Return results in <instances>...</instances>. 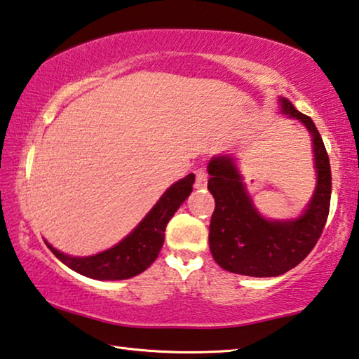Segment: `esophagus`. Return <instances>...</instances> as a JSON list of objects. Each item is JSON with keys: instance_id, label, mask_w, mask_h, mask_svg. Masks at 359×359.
<instances>
[{"instance_id": "1", "label": "esophagus", "mask_w": 359, "mask_h": 359, "mask_svg": "<svg viewBox=\"0 0 359 359\" xmlns=\"http://www.w3.org/2000/svg\"><path fill=\"white\" fill-rule=\"evenodd\" d=\"M196 180H195V187L196 189H205L208 184V174L205 169H196Z\"/></svg>"}]
</instances>
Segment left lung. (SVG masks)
<instances>
[{
	"label": "left lung",
	"instance_id": "1",
	"mask_svg": "<svg viewBox=\"0 0 359 359\" xmlns=\"http://www.w3.org/2000/svg\"><path fill=\"white\" fill-rule=\"evenodd\" d=\"M283 114L303 122L313 137L318 185L304 212L293 221H267L256 211L245 190L242 175L231 156L212 158L208 165V190L216 201L210 224V250L216 263L229 272L251 277L285 274L309 255L318 243L329 216L332 174L311 117L280 98Z\"/></svg>",
	"mask_w": 359,
	"mask_h": 359
}]
</instances>
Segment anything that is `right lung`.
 <instances>
[{"label":"right lung","mask_w":359,"mask_h":359,"mask_svg":"<svg viewBox=\"0 0 359 359\" xmlns=\"http://www.w3.org/2000/svg\"><path fill=\"white\" fill-rule=\"evenodd\" d=\"M195 184V175L189 174L164 191L159 201L153 206L145 219L133 229L130 235L103 253L76 258L64 255L50 243L48 248L53 251L61 263L71 267L79 274L98 280H122L140 274L158 258L164 243V231L170 217L179 210V206L191 194Z\"/></svg>","instance_id":"right-lung-1"}]
</instances>
